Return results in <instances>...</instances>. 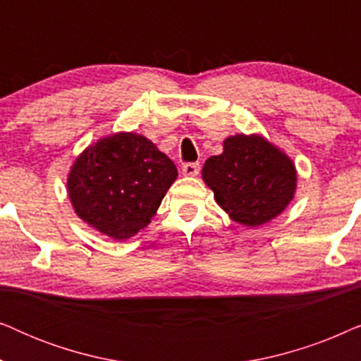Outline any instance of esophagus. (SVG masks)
Wrapping results in <instances>:
<instances>
[{
	"label": "esophagus",
	"instance_id": "obj_1",
	"mask_svg": "<svg viewBox=\"0 0 361 361\" xmlns=\"http://www.w3.org/2000/svg\"><path fill=\"white\" fill-rule=\"evenodd\" d=\"M199 172H200L199 162H187V164H184V167H182V174H184V176L195 177L197 174H199Z\"/></svg>",
	"mask_w": 361,
	"mask_h": 361
}]
</instances>
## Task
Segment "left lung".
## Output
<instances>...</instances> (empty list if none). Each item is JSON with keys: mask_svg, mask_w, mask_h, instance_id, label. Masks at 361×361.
<instances>
[{"mask_svg": "<svg viewBox=\"0 0 361 361\" xmlns=\"http://www.w3.org/2000/svg\"><path fill=\"white\" fill-rule=\"evenodd\" d=\"M202 176L216 204L248 226L278 216L295 190L293 161L259 136L228 137L224 152L207 159Z\"/></svg>", "mask_w": 361, "mask_h": 361, "instance_id": "1", "label": "left lung"}]
</instances>
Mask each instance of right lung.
I'll use <instances>...</instances> for the list:
<instances>
[{
  "label": "right lung",
  "instance_id": "add662e5",
  "mask_svg": "<svg viewBox=\"0 0 361 361\" xmlns=\"http://www.w3.org/2000/svg\"><path fill=\"white\" fill-rule=\"evenodd\" d=\"M177 167L145 136L118 133L87 147L68 176L77 215L113 240L149 224Z\"/></svg>",
  "mask_w": 361,
  "mask_h": 361
}]
</instances>
